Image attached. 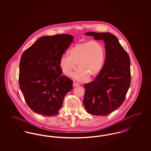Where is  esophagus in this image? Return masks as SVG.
<instances>
[{
  "mask_svg": "<svg viewBox=\"0 0 151 151\" xmlns=\"http://www.w3.org/2000/svg\"><path fill=\"white\" fill-rule=\"evenodd\" d=\"M73 86H80V84H79V83H78V82L75 81H73Z\"/></svg>",
  "mask_w": 151,
  "mask_h": 151,
  "instance_id": "1",
  "label": "esophagus"
}]
</instances>
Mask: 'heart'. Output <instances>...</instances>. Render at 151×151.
Returning a JSON list of instances; mask_svg holds the SVG:
<instances>
[{"mask_svg": "<svg viewBox=\"0 0 151 151\" xmlns=\"http://www.w3.org/2000/svg\"><path fill=\"white\" fill-rule=\"evenodd\" d=\"M69 55H63L59 66L65 75L70 76L78 67L79 71L74 77L84 81L89 77L93 79L100 73L106 59V49L103 43L88 41L75 44L69 51Z\"/></svg>", "mask_w": 151, "mask_h": 151, "instance_id": "1", "label": "heart"}]
</instances>
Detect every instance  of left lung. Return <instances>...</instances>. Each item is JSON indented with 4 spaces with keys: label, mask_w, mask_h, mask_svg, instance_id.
<instances>
[{
    "label": "left lung",
    "mask_w": 151,
    "mask_h": 151,
    "mask_svg": "<svg viewBox=\"0 0 151 151\" xmlns=\"http://www.w3.org/2000/svg\"><path fill=\"white\" fill-rule=\"evenodd\" d=\"M105 43L106 59L94 80L85 84L84 107L92 115H107L122 105L131 83L130 60L117 38L110 33L87 32Z\"/></svg>",
    "instance_id": "8db88e82"
}]
</instances>
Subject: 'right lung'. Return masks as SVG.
I'll list each match as a JSON object with an SVG mask.
<instances>
[{
  "label": "right lung",
  "mask_w": 151,
  "mask_h": 151,
  "mask_svg": "<svg viewBox=\"0 0 151 151\" xmlns=\"http://www.w3.org/2000/svg\"><path fill=\"white\" fill-rule=\"evenodd\" d=\"M70 35L43 36L24 51L19 65V86L27 105L42 116L59 113L73 81L59 66L60 57L70 47Z\"/></svg>",
  "instance_id": "add662e5"
}]
</instances>
